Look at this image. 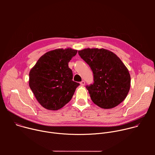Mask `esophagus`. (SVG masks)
<instances>
[{"label":"esophagus","instance_id":"1","mask_svg":"<svg viewBox=\"0 0 155 155\" xmlns=\"http://www.w3.org/2000/svg\"><path fill=\"white\" fill-rule=\"evenodd\" d=\"M84 84H85V81H84V80H83V81H81L80 82V84H81V86L84 85Z\"/></svg>","mask_w":155,"mask_h":155}]
</instances>
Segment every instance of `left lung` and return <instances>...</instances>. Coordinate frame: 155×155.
Returning a JSON list of instances; mask_svg holds the SVG:
<instances>
[{
	"label": "left lung",
	"instance_id": "left-lung-1",
	"mask_svg": "<svg viewBox=\"0 0 155 155\" xmlns=\"http://www.w3.org/2000/svg\"><path fill=\"white\" fill-rule=\"evenodd\" d=\"M78 54L93 73L94 83L86 86L92 101L105 109L121 103L130 90V76L121 59L104 48H86Z\"/></svg>",
	"mask_w": 155,
	"mask_h": 155
}]
</instances>
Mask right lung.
<instances>
[{"mask_svg":"<svg viewBox=\"0 0 155 155\" xmlns=\"http://www.w3.org/2000/svg\"><path fill=\"white\" fill-rule=\"evenodd\" d=\"M77 53L72 48L50 51L41 56L30 71V88L46 109L57 110L63 107L80 85L72 80V71L68 65Z\"/></svg>","mask_w":155,"mask_h":155,"instance_id":"right-lung-1","label":"right lung"}]
</instances>
